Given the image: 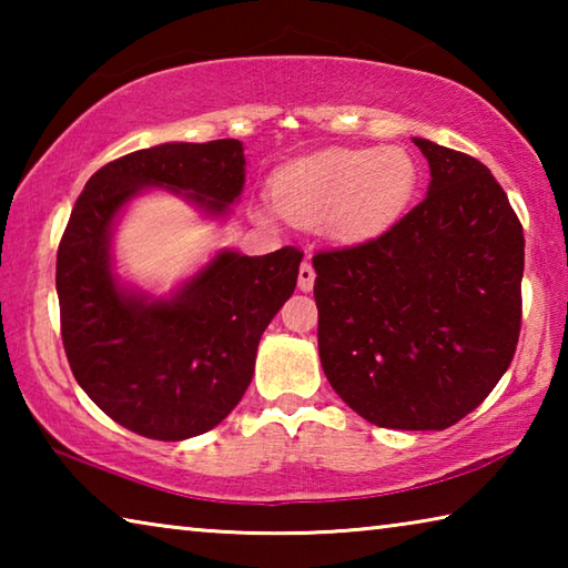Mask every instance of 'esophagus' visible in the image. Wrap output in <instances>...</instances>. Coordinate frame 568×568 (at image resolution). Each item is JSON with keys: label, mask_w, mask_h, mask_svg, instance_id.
Here are the masks:
<instances>
[{"label": "esophagus", "mask_w": 568, "mask_h": 568, "mask_svg": "<svg viewBox=\"0 0 568 568\" xmlns=\"http://www.w3.org/2000/svg\"><path fill=\"white\" fill-rule=\"evenodd\" d=\"M313 283H315V271L313 265L303 261L301 263V271H297V287H301L303 293H311L313 291Z\"/></svg>", "instance_id": "1"}]
</instances>
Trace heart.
<instances>
[{
  "mask_svg": "<svg viewBox=\"0 0 568 568\" xmlns=\"http://www.w3.org/2000/svg\"><path fill=\"white\" fill-rule=\"evenodd\" d=\"M416 187L418 165L403 148L325 150L277 170L271 197L293 223H323L333 240L363 243L406 213Z\"/></svg>",
  "mask_w": 568,
  "mask_h": 568,
  "instance_id": "heart-1",
  "label": "heart"
}]
</instances>
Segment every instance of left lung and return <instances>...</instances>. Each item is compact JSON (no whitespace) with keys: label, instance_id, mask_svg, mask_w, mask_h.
<instances>
[{"label":"left lung","instance_id":"obj_1","mask_svg":"<svg viewBox=\"0 0 568 568\" xmlns=\"http://www.w3.org/2000/svg\"><path fill=\"white\" fill-rule=\"evenodd\" d=\"M413 142L428 195L383 235L313 257L318 351L333 390L365 420L444 430L514 361L524 227L484 162Z\"/></svg>","mask_w":568,"mask_h":568}]
</instances>
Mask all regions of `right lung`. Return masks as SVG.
Listing matches in <instances>:
<instances>
[{
  "label": "right lung",
  "mask_w": 568,
  "mask_h": 568,
  "mask_svg": "<svg viewBox=\"0 0 568 568\" xmlns=\"http://www.w3.org/2000/svg\"><path fill=\"white\" fill-rule=\"evenodd\" d=\"M243 182V142H165L108 162L72 207L57 250L64 353L82 390L132 434L192 438L237 406L261 335L295 291L303 253L223 250L175 295L152 301L112 273L114 217L145 187L185 189L205 213L225 215Z\"/></svg>",
  "instance_id": "1"
}]
</instances>
